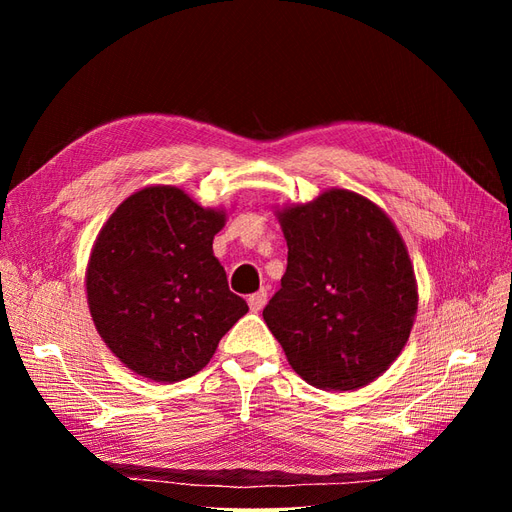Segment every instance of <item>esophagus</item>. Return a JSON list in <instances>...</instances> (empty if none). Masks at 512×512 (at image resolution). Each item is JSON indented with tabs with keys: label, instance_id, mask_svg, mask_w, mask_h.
I'll return each instance as SVG.
<instances>
[{
	"label": "esophagus",
	"instance_id": "34e87169",
	"mask_svg": "<svg viewBox=\"0 0 512 512\" xmlns=\"http://www.w3.org/2000/svg\"><path fill=\"white\" fill-rule=\"evenodd\" d=\"M247 305H250L252 312H260V309L267 305V290H258V292L250 294V299H247Z\"/></svg>",
	"mask_w": 512,
	"mask_h": 512
}]
</instances>
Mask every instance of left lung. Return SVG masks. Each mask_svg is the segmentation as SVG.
Returning a JSON list of instances; mask_svg holds the SVG:
<instances>
[{
    "label": "left lung",
    "instance_id": "1",
    "mask_svg": "<svg viewBox=\"0 0 512 512\" xmlns=\"http://www.w3.org/2000/svg\"><path fill=\"white\" fill-rule=\"evenodd\" d=\"M275 215L288 267L262 318L290 367L322 391L374 382L404 350L418 309L399 230L369 198L339 188Z\"/></svg>",
    "mask_w": 512,
    "mask_h": 512
}]
</instances>
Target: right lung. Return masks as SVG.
I'll list each match as a JSON object with an SVG mask.
<instances>
[{"label": "right lung", "mask_w": 512, "mask_h": 512, "mask_svg": "<svg viewBox=\"0 0 512 512\" xmlns=\"http://www.w3.org/2000/svg\"><path fill=\"white\" fill-rule=\"evenodd\" d=\"M224 224V209L200 207L175 185H149L102 226L87 262V305L108 350L134 374L156 382L198 374L247 314L213 256Z\"/></svg>", "instance_id": "obj_1"}]
</instances>
